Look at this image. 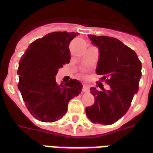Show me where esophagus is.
Wrapping results in <instances>:
<instances>
[{
    "label": "esophagus",
    "mask_w": 153,
    "mask_h": 153,
    "mask_svg": "<svg viewBox=\"0 0 153 153\" xmlns=\"http://www.w3.org/2000/svg\"><path fill=\"white\" fill-rule=\"evenodd\" d=\"M89 86L86 84H83V87H82V92L83 93H87L89 92Z\"/></svg>",
    "instance_id": "obj_1"
}]
</instances>
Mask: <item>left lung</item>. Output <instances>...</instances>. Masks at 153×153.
<instances>
[{"label":"left lung","instance_id":"1","mask_svg":"<svg viewBox=\"0 0 153 153\" xmlns=\"http://www.w3.org/2000/svg\"><path fill=\"white\" fill-rule=\"evenodd\" d=\"M99 49L96 73L101 81L110 86L109 91L90 89L95 102L86 107L88 119L94 124L109 126L126 114L139 89L141 62L135 51L114 37L88 35Z\"/></svg>","mask_w":153,"mask_h":153}]
</instances>
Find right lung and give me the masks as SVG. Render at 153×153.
Segmentation results:
<instances>
[{"instance_id": "add662e5", "label": "right lung", "mask_w": 153, "mask_h": 153, "mask_svg": "<svg viewBox=\"0 0 153 153\" xmlns=\"http://www.w3.org/2000/svg\"><path fill=\"white\" fill-rule=\"evenodd\" d=\"M78 32H54L32 42L20 60L18 89L25 105L35 118L53 122L64 116L71 99L81 93L77 79L59 84V68L71 60L69 44Z\"/></svg>"}]
</instances>
